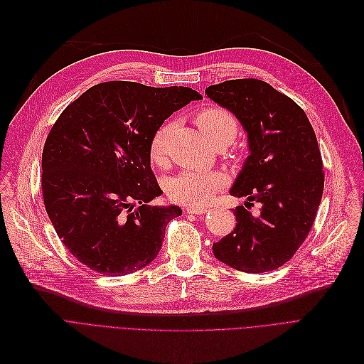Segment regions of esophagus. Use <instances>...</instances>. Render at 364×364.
Segmentation results:
<instances>
[{
	"label": "esophagus",
	"instance_id": "1",
	"mask_svg": "<svg viewBox=\"0 0 364 364\" xmlns=\"http://www.w3.org/2000/svg\"><path fill=\"white\" fill-rule=\"evenodd\" d=\"M185 212L186 213H191V215H203V213H207V209L205 207H193V205H189V207H186L185 209Z\"/></svg>",
	"mask_w": 364,
	"mask_h": 364
}]
</instances>
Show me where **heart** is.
<instances>
[{"mask_svg":"<svg viewBox=\"0 0 364 364\" xmlns=\"http://www.w3.org/2000/svg\"><path fill=\"white\" fill-rule=\"evenodd\" d=\"M196 121L212 145L218 142L231 144L237 136V119L232 114L222 108H207L197 115ZM168 134L170 127L164 124L152 136L149 152L155 163H161L164 160ZM222 185L223 178L219 173L188 170L168 181L167 193L171 200L178 203L203 205L210 200L218 189L222 188Z\"/></svg>","mask_w":364,"mask_h":364,"instance_id":"b5f03b06","label":"heart"}]
</instances>
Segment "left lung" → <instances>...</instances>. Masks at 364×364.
<instances>
[{
	"label": "left lung",
	"mask_w": 364,
	"mask_h": 364,
	"mask_svg": "<svg viewBox=\"0 0 364 364\" xmlns=\"http://www.w3.org/2000/svg\"><path fill=\"white\" fill-rule=\"evenodd\" d=\"M228 109L247 136L249 155L230 194L246 197L234 209L235 228L213 255L243 272H267L286 264L313 227L323 196V161L305 112L265 81L230 80L205 89ZM250 200L262 213L247 211Z\"/></svg>",
	"instance_id": "8db88e82"
}]
</instances>
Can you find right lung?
<instances>
[{"instance_id":"obj_1","label":"right lung","mask_w":364,"mask_h":364,"mask_svg":"<svg viewBox=\"0 0 364 364\" xmlns=\"http://www.w3.org/2000/svg\"><path fill=\"white\" fill-rule=\"evenodd\" d=\"M201 95L132 81L93 85L51 127L43 149V197L65 247L105 275H124L157 257L179 205L151 168V139L164 119Z\"/></svg>"}]
</instances>
